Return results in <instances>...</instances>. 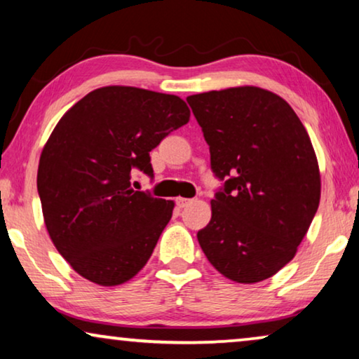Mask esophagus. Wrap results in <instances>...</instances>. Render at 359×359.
Wrapping results in <instances>:
<instances>
[{"label": "esophagus", "mask_w": 359, "mask_h": 359, "mask_svg": "<svg viewBox=\"0 0 359 359\" xmlns=\"http://www.w3.org/2000/svg\"><path fill=\"white\" fill-rule=\"evenodd\" d=\"M194 203V199H186V198H178L176 199V204H178V208H186V205H189V204H193Z\"/></svg>", "instance_id": "obj_1"}]
</instances>
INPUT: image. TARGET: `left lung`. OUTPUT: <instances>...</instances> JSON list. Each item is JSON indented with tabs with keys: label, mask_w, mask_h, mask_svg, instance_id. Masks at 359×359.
<instances>
[{
	"label": "left lung",
	"mask_w": 359,
	"mask_h": 359,
	"mask_svg": "<svg viewBox=\"0 0 359 359\" xmlns=\"http://www.w3.org/2000/svg\"><path fill=\"white\" fill-rule=\"evenodd\" d=\"M225 178L198 232L210 264L235 283L271 278L296 257L320 203V170L311 137L281 96L235 86L188 96Z\"/></svg>",
	"instance_id": "obj_1"
}]
</instances>
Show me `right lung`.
<instances>
[{
  "mask_svg": "<svg viewBox=\"0 0 359 359\" xmlns=\"http://www.w3.org/2000/svg\"><path fill=\"white\" fill-rule=\"evenodd\" d=\"M189 116L180 96L116 85L88 93L58 121L37 189L50 240L80 276L119 286L149 262L175 203L132 189V170L154 175L149 154Z\"/></svg>",
  "mask_w": 359,
  "mask_h": 359,
  "instance_id": "obj_1",
  "label": "right lung"
}]
</instances>
